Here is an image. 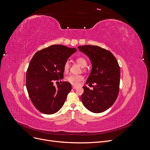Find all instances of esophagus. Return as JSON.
Wrapping results in <instances>:
<instances>
[{
  "mask_svg": "<svg viewBox=\"0 0 150 150\" xmlns=\"http://www.w3.org/2000/svg\"><path fill=\"white\" fill-rule=\"evenodd\" d=\"M77 86H72V89H77Z\"/></svg>",
  "mask_w": 150,
  "mask_h": 150,
  "instance_id": "1",
  "label": "esophagus"
}]
</instances>
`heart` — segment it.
<instances>
[{
	"instance_id": "b5f03b06",
	"label": "heart",
	"mask_w": 150,
	"mask_h": 150,
	"mask_svg": "<svg viewBox=\"0 0 150 150\" xmlns=\"http://www.w3.org/2000/svg\"><path fill=\"white\" fill-rule=\"evenodd\" d=\"M76 62L82 67H84L86 65H87V62H86V59L83 57H78L76 59ZM64 71L65 72H67L69 69V61H66L64 64ZM84 79V77L81 75H69L66 78V80L67 82L72 84V85L74 86H79L81 81Z\"/></svg>"
}]
</instances>
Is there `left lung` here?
Segmentation results:
<instances>
[{
	"instance_id": "1",
	"label": "left lung",
	"mask_w": 150,
	"mask_h": 150,
	"mask_svg": "<svg viewBox=\"0 0 150 150\" xmlns=\"http://www.w3.org/2000/svg\"><path fill=\"white\" fill-rule=\"evenodd\" d=\"M80 51L90 59L92 70L86 81L89 86L95 84L93 89L83 86L81 95L83 105L90 111L99 113L110 108L119 94L120 67L114 55L108 50L97 46H79Z\"/></svg>"
}]
</instances>
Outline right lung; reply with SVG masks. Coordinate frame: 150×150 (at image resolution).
Segmentation results:
<instances>
[{"label":"right lung","mask_w":150,"mask_h":150,"mask_svg":"<svg viewBox=\"0 0 150 150\" xmlns=\"http://www.w3.org/2000/svg\"><path fill=\"white\" fill-rule=\"evenodd\" d=\"M76 51L62 45H52L36 52L26 73V88L35 108L46 115L57 112L64 105L71 84L63 81L56 88L54 81L63 78L64 64Z\"/></svg>","instance_id":"add662e5"}]
</instances>
